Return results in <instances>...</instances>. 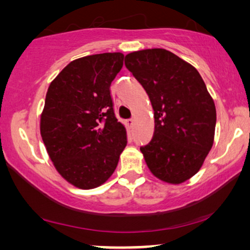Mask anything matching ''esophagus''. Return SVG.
Here are the masks:
<instances>
[{"label":"esophagus","mask_w":250,"mask_h":250,"mask_svg":"<svg viewBox=\"0 0 250 250\" xmlns=\"http://www.w3.org/2000/svg\"><path fill=\"white\" fill-rule=\"evenodd\" d=\"M126 125H127L129 128H132L133 125H134V119H133V118L127 119V121H126Z\"/></svg>","instance_id":"obj_1"}]
</instances>
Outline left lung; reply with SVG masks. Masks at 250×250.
Returning a JSON list of instances; mask_svg holds the SVG:
<instances>
[{"instance_id": "obj_1", "label": "left lung", "mask_w": 250, "mask_h": 250, "mask_svg": "<svg viewBox=\"0 0 250 250\" xmlns=\"http://www.w3.org/2000/svg\"><path fill=\"white\" fill-rule=\"evenodd\" d=\"M125 66L142 85L155 111V132L140 150L152 174L182 183L200 169L213 146L216 109L193 66L164 49L125 57Z\"/></svg>"}]
</instances>
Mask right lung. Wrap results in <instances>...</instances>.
Returning a JSON list of instances; mask_svg holds the SVG:
<instances>
[{
  "label": "right lung",
  "instance_id": "1",
  "mask_svg": "<svg viewBox=\"0 0 250 250\" xmlns=\"http://www.w3.org/2000/svg\"><path fill=\"white\" fill-rule=\"evenodd\" d=\"M123 61L119 52L80 58L67 64L47 90L41 135L58 172L81 189L104 183L127 145L110 92Z\"/></svg>",
  "mask_w": 250,
  "mask_h": 250
}]
</instances>
